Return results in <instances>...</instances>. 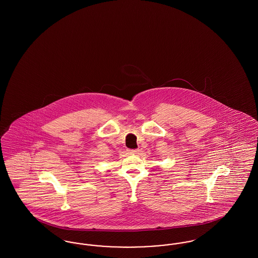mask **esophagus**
Wrapping results in <instances>:
<instances>
[{
    "label": "esophagus",
    "mask_w": 258,
    "mask_h": 258,
    "mask_svg": "<svg viewBox=\"0 0 258 258\" xmlns=\"http://www.w3.org/2000/svg\"><path fill=\"white\" fill-rule=\"evenodd\" d=\"M127 152L131 155H137L139 153V150H127Z\"/></svg>",
    "instance_id": "obj_1"
}]
</instances>
